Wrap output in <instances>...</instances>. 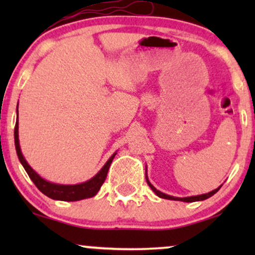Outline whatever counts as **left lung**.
<instances>
[{
    "label": "left lung",
    "mask_w": 255,
    "mask_h": 255,
    "mask_svg": "<svg viewBox=\"0 0 255 255\" xmlns=\"http://www.w3.org/2000/svg\"><path fill=\"white\" fill-rule=\"evenodd\" d=\"M146 182H147L148 186H150V188L156 193V195H158L159 198H163V199H169V200H178V201H183V203H193V201H201V200H205V199L212 197L213 194H216L219 191V188H221V186L218 187V188L213 189V191L206 193V194H200V195H193V197H186V198H177V197H172V195H168L165 194V193H162L160 191H158L157 188H154L153 184H152L150 181H148V177H147V174H146Z\"/></svg>",
    "instance_id": "8db88e82"
}]
</instances>
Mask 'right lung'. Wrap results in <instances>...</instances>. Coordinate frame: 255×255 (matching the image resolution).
I'll return each instance as SVG.
<instances>
[{
	"instance_id": "1",
	"label": "right lung",
	"mask_w": 255,
	"mask_h": 255,
	"mask_svg": "<svg viewBox=\"0 0 255 255\" xmlns=\"http://www.w3.org/2000/svg\"><path fill=\"white\" fill-rule=\"evenodd\" d=\"M16 116H17V108H16ZM14 142H15V150H16L17 158H19L20 163H21L22 166H24V169L26 170V172H27L28 176H30L31 180L33 181V183L36 184L37 188L39 189L43 194H45L46 197L54 199V200L78 201V200H83V199L95 197V195L98 193L99 189H101L102 184L104 183L111 162H113L114 157L116 156V152L115 153H113V156L107 160V163L103 165V168H102L92 178H90L89 181H85V182L78 183V184H58V183L50 182V181H46L45 178H43L39 174H37V172L31 168V165L26 162L19 144V122H17V118H16L15 128H14Z\"/></svg>"
}]
</instances>
